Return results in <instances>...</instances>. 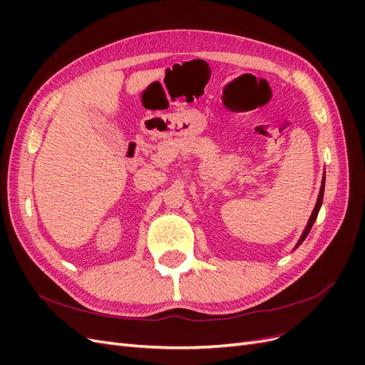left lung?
Instances as JSON below:
<instances>
[{"mask_svg":"<svg viewBox=\"0 0 365 365\" xmlns=\"http://www.w3.org/2000/svg\"><path fill=\"white\" fill-rule=\"evenodd\" d=\"M323 195H324V180H323V184H322V189H319V195H318V200H317V205H315L314 212H312V215H311V219H309V222H307V225H306V228H304V231H303L302 237L298 239V242H297V247H295V248H298V247L302 245V242L307 237L309 231H311V228H312V225H314V222H315V219H317V216H318L319 207H322V204H323ZM295 248H294V250H295Z\"/></svg>","mask_w":365,"mask_h":365,"instance_id":"left-lung-1","label":"left lung"}]
</instances>
